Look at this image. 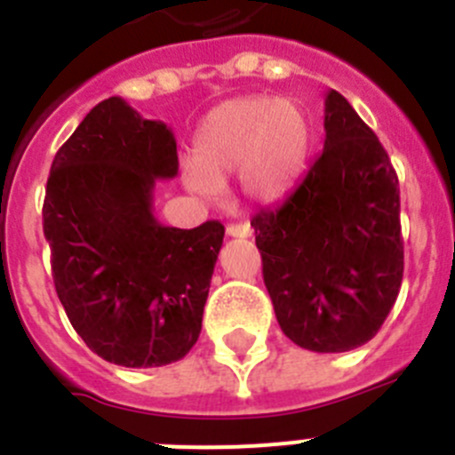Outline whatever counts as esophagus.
Returning <instances> with one entry per match:
<instances>
[{
	"instance_id": "obj_1",
	"label": "esophagus",
	"mask_w": 455,
	"mask_h": 455,
	"mask_svg": "<svg viewBox=\"0 0 455 455\" xmlns=\"http://www.w3.org/2000/svg\"><path fill=\"white\" fill-rule=\"evenodd\" d=\"M252 235V228L248 223H230L228 225V236L235 239H248Z\"/></svg>"
}]
</instances>
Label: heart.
Instances as JSON below:
<instances>
[{
    "label": "heart",
    "mask_w": 455,
    "mask_h": 455,
    "mask_svg": "<svg viewBox=\"0 0 455 455\" xmlns=\"http://www.w3.org/2000/svg\"><path fill=\"white\" fill-rule=\"evenodd\" d=\"M309 120L291 100L268 95L228 100L209 111L196 136V164L184 182L204 198L241 172V191L252 203L283 198L305 164Z\"/></svg>",
    "instance_id": "b5f03b06"
}]
</instances>
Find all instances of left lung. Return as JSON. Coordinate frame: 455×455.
<instances>
[{"instance_id": "obj_1", "label": "left lung", "mask_w": 455, "mask_h": 455, "mask_svg": "<svg viewBox=\"0 0 455 455\" xmlns=\"http://www.w3.org/2000/svg\"><path fill=\"white\" fill-rule=\"evenodd\" d=\"M323 127V152L299 187L251 225L284 335L307 351L344 353L376 337L399 296V178L337 91L325 95Z\"/></svg>"}]
</instances>
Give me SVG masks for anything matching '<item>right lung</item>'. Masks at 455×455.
Masks as SVG:
<instances>
[{
	"label": "right lung",
	"instance_id": "obj_1",
	"mask_svg": "<svg viewBox=\"0 0 455 455\" xmlns=\"http://www.w3.org/2000/svg\"><path fill=\"white\" fill-rule=\"evenodd\" d=\"M178 166L171 127L123 98L92 107L52 162L43 230L56 293L86 347L120 367L178 363L203 328L225 228L155 219L156 180Z\"/></svg>",
	"mask_w": 455,
	"mask_h": 455
}]
</instances>
